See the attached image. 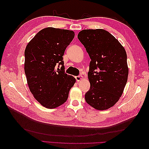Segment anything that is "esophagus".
Returning <instances> with one entry per match:
<instances>
[{"instance_id":"34e87169","label":"esophagus","mask_w":149,"mask_h":149,"mask_svg":"<svg viewBox=\"0 0 149 149\" xmlns=\"http://www.w3.org/2000/svg\"><path fill=\"white\" fill-rule=\"evenodd\" d=\"M75 78H76V81H77L78 82H79V81H81V80H83V79H84V78H83V76H76L75 77Z\"/></svg>"}]
</instances>
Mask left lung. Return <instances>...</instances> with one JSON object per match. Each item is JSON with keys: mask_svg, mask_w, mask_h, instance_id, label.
Instances as JSON below:
<instances>
[{"mask_svg": "<svg viewBox=\"0 0 149 149\" xmlns=\"http://www.w3.org/2000/svg\"><path fill=\"white\" fill-rule=\"evenodd\" d=\"M91 58L88 73L90 89L85 94L89 105L100 111L115 105L127 81L129 68L124 47L104 29L83 30L78 35Z\"/></svg>", "mask_w": 149, "mask_h": 149, "instance_id": "obj_1", "label": "left lung"}]
</instances>
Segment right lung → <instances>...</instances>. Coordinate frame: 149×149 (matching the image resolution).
Instances as JSON below:
<instances>
[{"mask_svg":"<svg viewBox=\"0 0 149 149\" xmlns=\"http://www.w3.org/2000/svg\"><path fill=\"white\" fill-rule=\"evenodd\" d=\"M74 37L72 30L47 27L36 34L26 47L24 70L27 84L35 100L45 107L54 109L64 104L76 82L73 76L65 73L63 61ZM58 64L62 65L61 70H56Z\"/></svg>","mask_w":149,"mask_h":149,"instance_id":"obj_1","label":"right lung"}]
</instances>
